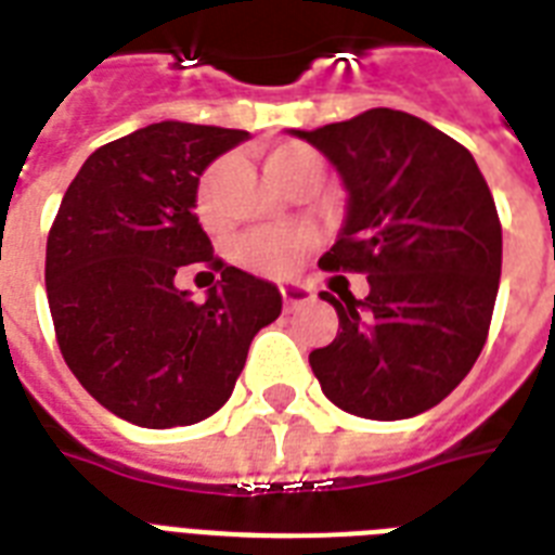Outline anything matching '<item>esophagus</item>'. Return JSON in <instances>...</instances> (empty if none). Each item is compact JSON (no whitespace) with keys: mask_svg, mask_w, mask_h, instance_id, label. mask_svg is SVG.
<instances>
[{"mask_svg":"<svg viewBox=\"0 0 555 555\" xmlns=\"http://www.w3.org/2000/svg\"><path fill=\"white\" fill-rule=\"evenodd\" d=\"M313 294L308 287L302 285H282V302H285V311H296V308H302L305 302H311Z\"/></svg>","mask_w":555,"mask_h":555,"instance_id":"1","label":"esophagus"}]
</instances>
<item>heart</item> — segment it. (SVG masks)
<instances>
[{
    "label": "heart",
    "mask_w": 555,
    "mask_h": 555,
    "mask_svg": "<svg viewBox=\"0 0 555 555\" xmlns=\"http://www.w3.org/2000/svg\"><path fill=\"white\" fill-rule=\"evenodd\" d=\"M305 164H320V155L305 143H285V146L270 152L268 160H264V169L279 184L287 172H294ZM218 181H221V167H212L198 186V212L204 216V221H216ZM308 247H311V233L308 230H276V233L247 235L238 244L235 256H238L244 268L259 273V276H287Z\"/></svg>",
    "instance_id": "obj_1"
}]
</instances>
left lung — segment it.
Instances as JSON below:
<instances>
[{"label":"left lung","mask_w":555,"mask_h":555,"mask_svg":"<svg viewBox=\"0 0 555 555\" xmlns=\"http://www.w3.org/2000/svg\"><path fill=\"white\" fill-rule=\"evenodd\" d=\"M337 167L348 218L320 259L365 273L369 296L322 294L334 343L311 351L343 412L403 421L438 405L469 374L490 334L501 279V221L466 146L395 108L296 132Z\"/></svg>","instance_id":"left-lung-1"}]
</instances>
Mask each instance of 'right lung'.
<instances>
[{
  "label": "right lung",
  "mask_w": 555,
  "mask_h": 555,
  "mask_svg": "<svg viewBox=\"0 0 555 555\" xmlns=\"http://www.w3.org/2000/svg\"><path fill=\"white\" fill-rule=\"evenodd\" d=\"M244 138L152 124L91 152L56 209L46 247L56 346L82 388L134 426L218 412L253 337L282 313L276 287L218 259L192 212L201 172ZM184 267L222 273L204 304L175 287Z\"/></svg>",
  "instance_id": "right-lung-1"
}]
</instances>
